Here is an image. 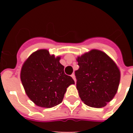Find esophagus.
I'll return each mask as SVG.
<instances>
[{
  "label": "esophagus",
  "instance_id": "esophagus-1",
  "mask_svg": "<svg viewBox=\"0 0 133 133\" xmlns=\"http://www.w3.org/2000/svg\"><path fill=\"white\" fill-rule=\"evenodd\" d=\"M71 77H72V78H73V80L75 81V82H76V78H75V75H74V74H72V75H71Z\"/></svg>",
  "mask_w": 133,
  "mask_h": 133
}]
</instances>
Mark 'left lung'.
Segmentation results:
<instances>
[{"mask_svg": "<svg viewBox=\"0 0 133 133\" xmlns=\"http://www.w3.org/2000/svg\"><path fill=\"white\" fill-rule=\"evenodd\" d=\"M77 60L79 68L75 72L80 98L88 106L103 107L117 93L121 77L119 69L101 50H90Z\"/></svg>", "mask_w": 133, "mask_h": 133, "instance_id": "8db88e82", "label": "left lung"}]
</instances>
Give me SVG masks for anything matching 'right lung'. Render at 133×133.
<instances>
[{
	"label": "right lung",
	"mask_w": 133,
	"mask_h": 133,
	"mask_svg": "<svg viewBox=\"0 0 133 133\" xmlns=\"http://www.w3.org/2000/svg\"><path fill=\"white\" fill-rule=\"evenodd\" d=\"M60 57L47 50L33 52L23 64L21 79L27 96L37 106L51 108L61 103L69 85L75 81L64 72Z\"/></svg>",
	"instance_id": "right-lung-1"
}]
</instances>
